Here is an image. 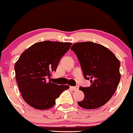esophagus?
<instances>
[{"label": "esophagus", "instance_id": "obj_1", "mask_svg": "<svg viewBox=\"0 0 133 133\" xmlns=\"http://www.w3.org/2000/svg\"><path fill=\"white\" fill-rule=\"evenodd\" d=\"M70 88L72 89L74 91H76V90H78L79 89L78 86H76V87H70Z\"/></svg>", "mask_w": 133, "mask_h": 133}]
</instances>
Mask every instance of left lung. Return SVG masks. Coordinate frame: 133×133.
Masks as SVG:
<instances>
[{"label": "left lung", "instance_id": "left-lung-1", "mask_svg": "<svg viewBox=\"0 0 133 133\" xmlns=\"http://www.w3.org/2000/svg\"><path fill=\"white\" fill-rule=\"evenodd\" d=\"M71 49L78 57L84 78L91 83L90 87H79L84 98L78 104L86 109L102 107L111 98L120 81L119 59L107 47L91 42L76 43Z\"/></svg>", "mask_w": 133, "mask_h": 133}]
</instances>
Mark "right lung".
<instances>
[{
    "label": "right lung",
    "mask_w": 133,
    "mask_h": 133,
    "mask_svg": "<svg viewBox=\"0 0 133 133\" xmlns=\"http://www.w3.org/2000/svg\"><path fill=\"white\" fill-rule=\"evenodd\" d=\"M71 45L69 42H37L20 55L14 65L16 78L22 97L29 105L38 110L50 109L61 93L69 88L51 82L50 78Z\"/></svg>",
    "instance_id": "obj_1"
}]
</instances>
